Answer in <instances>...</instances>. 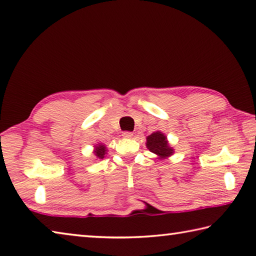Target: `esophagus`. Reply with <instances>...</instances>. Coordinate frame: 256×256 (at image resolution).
I'll use <instances>...</instances> for the list:
<instances>
[{"label":"esophagus","instance_id":"34e87169","mask_svg":"<svg viewBox=\"0 0 256 256\" xmlns=\"http://www.w3.org/2000/svg\"><path fill=\"white\" fill-rule=\"evenodd\" d=\"M123 136L130 138L133 136V133L132 132H128V131L126 132H123Z\"/></svg>","mask_w":256,"mask_h":256}]
</instances>
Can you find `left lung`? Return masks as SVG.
<instances>
[{
	"label": "left lung",
	"instance_id": "obj_1",
	"mask_svg": "<svg viewBox=\"0 0 256 256\" xmlns=\"http://www.w3.org/2000/svg\"><path fill=\"white\" fill-rule=\"evenodd\" d=\"M146 146L151 152L156 153L160 158L170 156L174 153V148L169 146L166 138L161 132H154L146 138Z\"/></svg>",
	"mask_w": 256,
	"mask_h": 256
}]
</instances>
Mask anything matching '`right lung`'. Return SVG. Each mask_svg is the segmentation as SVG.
I'll return each instance as SVG.
<instances>
[{
    "instance_id": "1",
    "label": "right lung",
    "mask_w": 256,
    "mask_h": 256,
    "mask_svg": "<svg viewBox=\"0 0 256 256\" xmlns=\"http://www.w3.org/2000/svg\"><path fill=\"white\" fill-rule=\"evenodd\" d=\"M105 152H106V148L104 146H96V151H95V154L97 158H100V159H103L104 156H105Z\"/></svg>"
}]
</instances>
